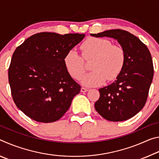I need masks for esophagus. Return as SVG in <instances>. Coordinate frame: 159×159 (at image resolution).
<instances>
[{
	"label": "esophagus",
	"mask_w": 159,
	"mask_h": 159,
	"mask_svg": "<svg viewBox=\"0 0 159 159\" xmlns=\"http://www.w3.org/2000/svg\"><path fill=\"white\" fill-rule=\"evenodd\" d=\"M88 90V88H85L84 87H82L81 89H80V91H81L82 93H85V92H87V91Z\"/></svg>",
	"instance_id": "34e87169"
}]
</instances>
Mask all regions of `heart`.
<instances>
[{
	"label": "heart",
	"mask_w": 159,
	"mask_h": 159,
	"mask_svg": "<svg viewBox=\"0 0 159 159\" xmlns=\"http://www.w3.org/2000/svg\"><path fill=\"white\" fill-rule=\"evenodd\" d=\"M82 57L74 50H70L64 58L67 71L73 79L80 80L86 71L85 61L93 60V71L84 77L83 84L95 86L115 80L123 71L125 63V52L118 45L111 44L108 39L90 37L80 45Z\"/></svg>",
	"instance_id": "obj_1"
}]
</instances>
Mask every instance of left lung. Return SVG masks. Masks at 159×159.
<instances>
[{
    "instance_id": "1",
    "label": "left lung",
    "mask_w": 159,
    "mask_h": 159,
    "mask_svg": "<svg viewBox=\"0 0 159 159\" xmlns=\"http://www.w3.org/2000/svg\"><path fill=\"white\" fill-rule=\"evenodd\" d=\"M95 37L116 39L125 52L123 71L111 84L99 89L96 111L110 121H123L133 117L143 108L154 76L152 55L147 45L138 37L122 29H111Z\"/></svg>"
}]
</instances>
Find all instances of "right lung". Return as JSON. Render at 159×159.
Here are the masks:
<instances>
[{
    "label": "right lung",
    "instance_id": "obj_1",
    "mask_svg": "<svg viewBox=\"0 0 159 159\" xmlns=\"http://www.w3.org/2000/svg\"><path fill=\"white\" fill-rule=\"evenodd\" d=\"M85 34L41 32L16 48L8 69V80L16 106L31 119L56 121L69 109L80 85L64 63L66 54Z\"/></svg>",
    "mask_w": 159,
    "mask_h": 159
}]
</instances>
